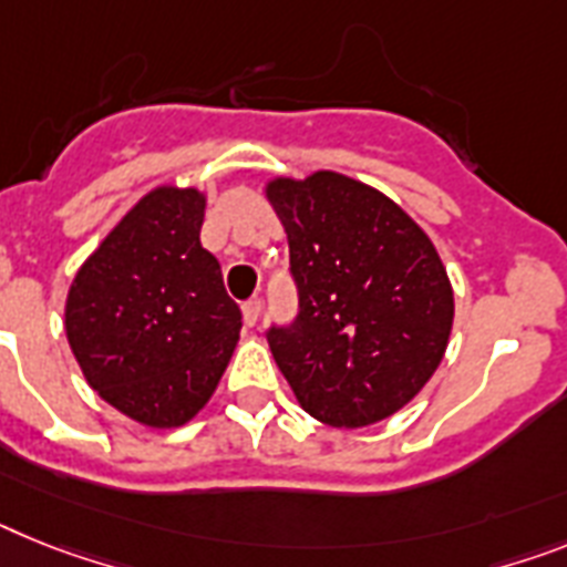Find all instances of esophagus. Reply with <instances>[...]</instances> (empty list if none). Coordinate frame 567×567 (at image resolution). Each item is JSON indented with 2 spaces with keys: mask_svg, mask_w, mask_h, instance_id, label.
Wrapping results in <instances>:
<instances>
[{
  "mask_svg": "<svg viewBox=\"0 0 567 567\" xmlns=\"http://www.w3.org/2000/svg\"><path fill=\"white\" fill-rule=\"evenodd\" d=\"M241 317H245V326L254 328L261 317V299H250V302H245V306H241Z\"/></svg>",
  "mask_w": 567,
  "mask_h": 567,
  "instance_id": "esophagus-1",
  "label": "esophagus"
}]
</instances>
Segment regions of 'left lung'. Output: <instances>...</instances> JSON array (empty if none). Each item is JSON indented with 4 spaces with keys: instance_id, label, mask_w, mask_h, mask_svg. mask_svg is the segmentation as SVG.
<instances>
[{
    "instance_id": "1",
    "label": "left lung",
    "mask_w": 567,
    "mask_h": 567,
    "mask_svg": "<svg viewBox=\"0 0 567 567\" xmlns=\"http://www.w3.org/2000/svg\"><path fill=\"white\" fill-rule=\"evenodd\" d=\"M265 198L299 288L297 322L268 331L279 372L328 426L386 421L426 386L453 331V282L435 245L389 195L331 169L276 175Z\"/></svg>"
}]
</instances>
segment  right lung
I'll return each mask as SVG.
<instances>
[{"instance_id": "add662e5", "label": "right lung", "mask_w": 567, "mask_h": 567, "mask_svg": "<svg viewBox=\"0 0 567 567\" xmlns=\"http://www.w3.org/2000/svg\"><path fill=\"white\" fill-rule=\"evenodd\" d=\"M204 207L198 187L150 189L65 297V337L85 383L150 430L193 421L239 342L241 311L202 247Z\"/></svg>"}]
</instances>
